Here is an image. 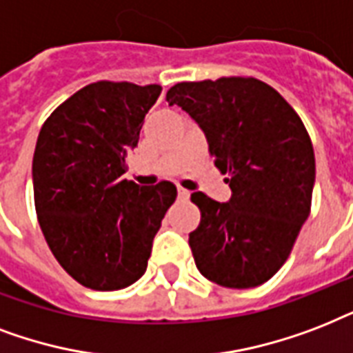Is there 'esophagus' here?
<instances>
[{"instance_id":"1","label":"esophagus","mask_w":353,"mask_h":353,"mask_svg":"<svg viewBox=\"0 0 353 353\" xmlns=\"http://www.w3.org/2000/svg\"><path fill=\"white\" fill-rule=\"evenodd\" d=\"M179 199L180 201H188L190 199V191L184 190V188H179Z\"/></svg>"}]
</instances>
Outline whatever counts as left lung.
Segmentation results:
<instances>
[{"instance_id":"obj_1","label":"left lung","mask_w":353,"mask_h":353,"mask_svg":"<svg viewBox=\"0 0 353 353\" xmlns=\"http://www.w3.org/2000/svg\"><path fill=\"white\" fill-rule=\"evenodd\" d=\"M165 99L199 125L232 190L226 202L191 193L201 210L190 234L196 269L225 288L261 285L285 263L310 217L315 152L304 123L258 79L179 83Z\"/></svg>"}]
</instances>
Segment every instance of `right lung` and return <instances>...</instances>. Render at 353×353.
I'll return each instance as SVG.
<instances>
[{
  "label": "right lung",
  "instance_id": "obj_1",
  "mask_svg": "<svg viewBox=\"0 0 353 353\" xmlns=\"http://www.w3.org/2000/svg\"><path fill=\"white\" fill-rule=\"evenodd\" d=\"M158 84L101 81L64 101L43 123L32 190L51 252L84 288L117 291L147 269L152 239L176 199L171 182L123 179Z\"/></svg>",
  "mask_w": 353,
  "mask_h": 353
}]
</instances>
